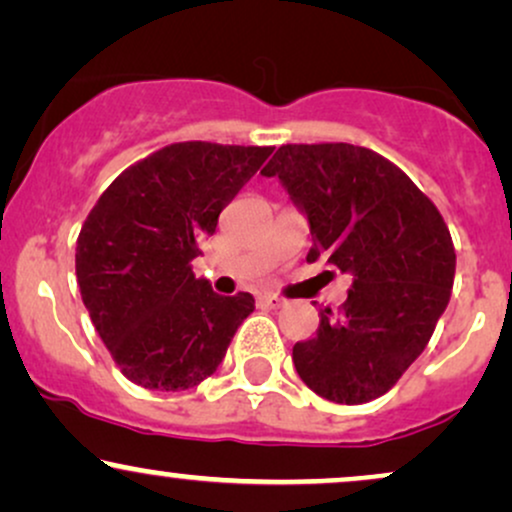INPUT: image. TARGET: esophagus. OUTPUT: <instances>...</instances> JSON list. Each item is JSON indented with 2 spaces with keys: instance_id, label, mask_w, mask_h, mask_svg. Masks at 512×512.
<instances>
[{
  "instance_id": "obj_1",
  "label": "esophagus",
  "mask_w": 512,
  "mask_h": 512,
  "mask_svg": "<svg viewBox=\"0 0 512 512\" xmlns=\"http://www.w3.org/2000/svg\"><path fill=\"white\" fill-rule=\"evenodd\" d=\"M283 303H286V300L279 298V295H274V293L260 295V305L269 307V310H279V307H283Z\"/></svg>"
}]
</instances>
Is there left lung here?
<instances>
[{"instance_id": "8db88e82", "label": "left lung", "mask_w": 512, "mask_h": 512, "mask_svg": "<svg viewBox=\"0 0 512 512\" xmlns=\"http://www.w3.org/2000/svg\"><path fill=\"white\" fill-rule=\"evenodd\" d=\"M279 178L307 217V262L353 276L341 310H319L293 365L317 396L360 405L384 396L432 338L451 300L455 250L434 202L396 164L348 143L281 145Z\"/></svg>"}]
</instances>
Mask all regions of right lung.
Masks as SVG:
<instances>
[{"label": "right lung", "instance_id": "add662e5", "mask_svg": "<svg viewBox=\"0 0 512 512\" xmlns=\"http://www.w3.org/2000/svg\"><path fill=\"white\" fill-rule=\"evenodd\" d=\"M274 147L176 143L133 164L85 219L76 243L83 305L123 377L186 391L212 377L255 310L250 293L219 295L190 262Z\"/></svg>", "mask_w": 512, "mask_h": 512}]
</instances>
